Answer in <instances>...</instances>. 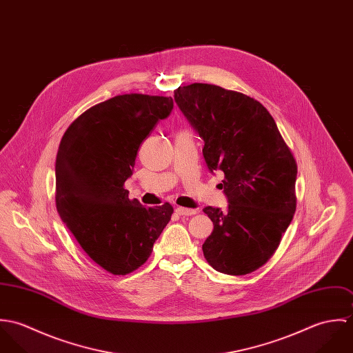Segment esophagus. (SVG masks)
<instances>
[{
  "label": "esophagus",
  "mask_w": 353,
  "mask_h": 353,
  "mask_svg": "<svg viewBox=\"0 0 353 353\" xmlns=\"http://www.w3.org/2000/svg\"><path fill=\"white\" fill-rule=\"evenodd\" d=\"M175 210L179 216H193L197 213V209H190V208H183V206H178Z\"/></svg>",
  "instance_id": "esophagus-1"
}]
</instances>
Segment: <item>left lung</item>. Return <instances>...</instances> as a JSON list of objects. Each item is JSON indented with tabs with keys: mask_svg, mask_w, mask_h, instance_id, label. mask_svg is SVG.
I'll list each match as a JSON object with an SVG mask.
<instances>
[{
	"mask_svg": "<svg viewBox=\"0 0 353 353\" xmlns=\"http://www.w3.org/2000/svg\"><path fill=\"white\" fill-rule=\"evenodd\" d=\"M174 99L203 140L210 172H224L228 206H206L213 231L202 245L209 265L242 276L274 254L296 210V160L269 111L255 99L219 85L194 83Z\"/></svg>",
	"mask_w": 353,
	"mask_h": 353,
	"instance_id": "obj_1",
	"label": "left lung"
}]
</instances>
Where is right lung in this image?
Returning a JSON list of instances; mask_svg holds the SVG:
<instances>
[{
    "label": "right lung",
    "mask_w": 353,
    "mask_h": 353,
    "mask_svg": "<svg viewBox=\"0 0 353 353\" xmlns=\"http://www.w3.org/2000/svg\"><path fill=\"white\" fill-rule=\"evenodd\" d=\"M172 98L118 95L84 111L66 129L55 159L57 210L81 249L111 274L150 258L174 208H144L123 188L137 151L170 115Z\"/></svg>",
    "instance_id": "add662e5"
}]
</instances>
